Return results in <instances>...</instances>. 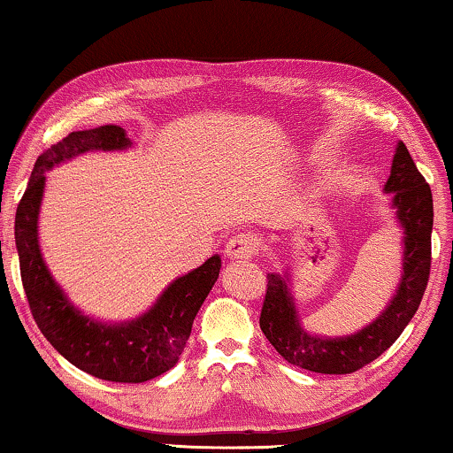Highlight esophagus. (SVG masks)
Segmentation results:
<instances>
[{"label": "esophagus", "mask_w": 453, "mask_h": 453, "mask_svg": "<svg viewBox=\"0 0 453 453\" xmlns=\"http://www.w3.org/2000/svg\"><path fill=\"white\" fill-rule=\"evenodd\" d=\"M258 254V242L250 234H235L227 240L226 256L229 260H248Z\"/></svg>", "instance_id": "esophagus-1"}]
</instances>
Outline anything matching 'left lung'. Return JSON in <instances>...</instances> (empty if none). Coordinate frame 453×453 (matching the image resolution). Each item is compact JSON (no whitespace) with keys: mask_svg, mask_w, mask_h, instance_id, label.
Listing matches in <instances>:
<instances>
[{"mask_svg":"<svg viewBox=\"0 0 453 453\" xmlns=\"http://www.w3.org/2000/svg\"><path fill=\"white\" fill-rule=\"evenodd\" d=\"M384 191L395 193L393 205L404 229V258L399 291L374 323L349 337H317L301 327L285 276L268 274L260 311V329L288 364L319 374H349L374 362L396 342L413 319L427 288L431 270L434 197L417 171L407 146H396Z\"/></svg>","mask_w":453,"mask_h":453,"instance_id":"8db88e82","label":"left lung"}]
</instances>
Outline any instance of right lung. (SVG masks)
Masks as SVG:
<instances>
[{"mask_svg":"<svg viewBox=\"0 0 453 453\" xmlns=\"http://www.w3.org/2000/svg\"><path fill=\"white\" fill-rule=\"evenodd\" d=\"M130 146L124 127L107 124L71 132L40 154L16 211L19 274L30 311L40 332L60 356L83 372L110 382H146L171 370L183 354L193 319L219 276L221 258L180 276L162 293L150 311L136 321L104 326L81 315L52 280L38 248V209L44 173L58 162L89 150H121Z\"/></svg>","mask_w":453,"mask_h":453,"instance_id":"1","label":"right lung"}]
</instances>
